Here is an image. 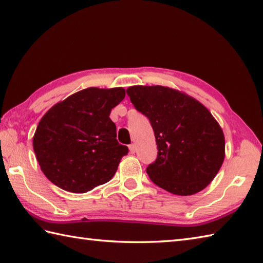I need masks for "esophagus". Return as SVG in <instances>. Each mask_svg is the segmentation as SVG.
Wrapping results in <instances>:
<instances>
[{
    "label": "esophagus",
    "mask_w": 263,
    "mask_h": 263,
    "mask_svg": "<svg viewBox=\"0 0 263 263\" xmlns=\"http://www.w3.org/2000/svg\"><path fill=\"white\" fill-rule=\"evenodd\" d=\"M129 151H130V153H135V151H136V145H135V144H130V145H129Z\"/></svg>",
    "instance_id": "1"
}]
</instances>
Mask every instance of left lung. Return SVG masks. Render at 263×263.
<instances>
[{"mask_svg":"<svg viewBox=\"0 0 263 263\" xmlns=\"http://www.w3.org/2000/svg\"><path fill=\"white\" fill-rule=\"evenodd\" d=\"M127 95L148 118L158 157L146 173L176 195H193L211 183L224 159V136L204 105L169 87L132 86Z\"/></svg>","mask_w":263,"mask_h":263,"instance_id":"obj_1","label":"left lung"}]
</instances>
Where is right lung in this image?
<instances>
[{"label":"right lung","instance_id":"right-lung-1","mask_svg":"<svg viewBox=\"0 0 263 263\" xmlns=\"http://www.w3.org/2000/svg\"><path fill=\"white\" fill-rule=\"evenodd\" d=\"M125 89L89 87L59 102L36 128L34 152L51 183L86 193L115 176L128 147L118 143L110 112L125 99Z\"/></svg>","mask_w":263,"mask_h":263}]
</instances>
